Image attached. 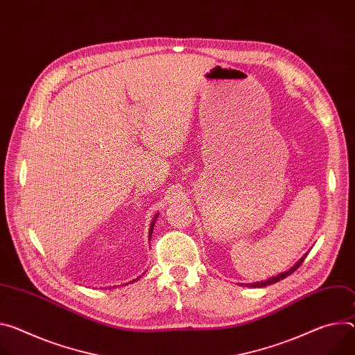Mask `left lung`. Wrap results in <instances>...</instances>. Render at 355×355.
<instances>
[{
  "label": "left lung",
  "mask_w": 355,
  "mask_h": 355,
  "mask_svg": "<svg viewBox=\"0 0 355 355\" xmlns=\"http://www.w3.org/2000/svg\"><path fill=\"white\" fill-rule=\"evenodd\" d=\"M303 261H304V257H302V259L292 268L290 270H287V272H284V273H280V275H277V276H275V277H270V279H268L266 282H257V283H249V284H246V286H250V287H265V286H269V284H275L276 282H280L282 279H284V277H287L288 275H292L302 263H303Z\"/></svg>",
  "instance_id": "1"
}]
</instances>
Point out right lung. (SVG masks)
<instances>
[{
  "instance_id": "obj_1",
  "label": "right lung",
  "mask_w": 355,
  "mask_h": 355,
  "mask_svg": "<svg viewBox=\"0 0 355 355\" xmlns=\"http://www.w3.org/2000/svg\"><path fill=\"white\" fill-rule=\"evenodd\" d=\"M153 227H154V222L151 223V231H153ZM150 235H151V232H150ZM136 280H137V279H136Z\"/></svg>"
}]
</instances>
